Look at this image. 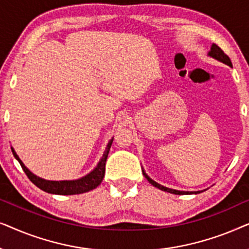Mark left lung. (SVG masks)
I'll use <instances>...</instances> for the list:
<instances>
[{
    "label": "left lung",
    "instance_id": "1",
    "mask_svg": "<svg viewBox=\"0 0 249 249\" xmlns=\"http://www.w3.org/2000/svg\"><path fill=\"white\" fill-rule=\"evenodd\" d=\"M207 55L213 57V59H215L217 61H220V62H222L224 64H227V66L229 67H232V63H231V61L229 59V56L226 55V54L223 53V51L220 49L219 46L215 45V44H212L211 45V50L209 51V53H207ZM142 175H144V177L146 179L148 180V182L151 183V185H153L154 187H156V188L161 189L163 190V192H168L170 194H175V195H192V194H199V193H203L205 192L206 189H203V190H197V192H183V190H177V189H171V188H168V187H164L162 185H160V183H158L156 181H154V180L149 178V177L147 176V173L145 172V170L142 169Z\"/></svg>",
    "mask_w": 249,
    "mask_h": 249
}]
</instances>
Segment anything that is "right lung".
<instances>
[{
	"instance_id": "right-lung-1",
	"label": "right lung",
	"mask_w": 249,
	"mask_h": 249,
	"mask_svg": "<svg viewBox=\"0 0 249 249\" xmlns=\"http://www.w3.org/2000/svg\"><path fill=\"white\" fill-rule=\"evenodd\" d=\"M113 142V137L108 141L105 151L103 153L100 162L97 163V165L93 169V171L87 173L86 176L81 177L79 179L74 180H60V181H55V180H45L40 177L34 175L27 166L23 164V162L19 159V156L17 155V153L13 147H11L13 156L18 160V162L21 165V168L25 173L28 177L30 181L34 185L38 187L39 189L44 190V192L50 193V194H55V195H76V194H83L87 193L91 189H95L96 187L100 186L102 180L104 178L105 175V162H107L108 152H110L111 145Z\"/></svg>"
}]
</instances>
